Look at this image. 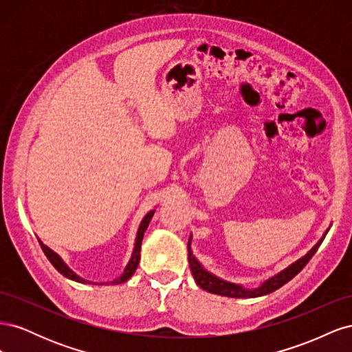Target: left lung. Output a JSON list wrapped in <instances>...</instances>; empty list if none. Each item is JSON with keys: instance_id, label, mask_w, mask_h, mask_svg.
Returning <instances> with one entry per match:
<instances>
[{"instance_id": "left-lung-1", "label": "left lung", "mask_w": 352, "mask_h": 352, "mask_svg": "<svg viewBox=\"0 0 352 352\" xmlns=\"http://www.w3.org/2000/svg\"><path fill=\"white\" fill-rule=\"evenodd\" d=\"M326 233H327V230H326ZM323 239H324V236L318 241L314 247L304 255L302 258L296 260L294 264L289 265V267H286L280 273L273 276V278L263 282L261 286L255 287V289H245V287H242L239 285L221 280V279L216 278V276L208 273L207 270H204V267H202V265L198 263V260L192 255V250H190V238L188 241V260H189L190 272H192V276H194L197 285L199 287H202L204 291L223 295V296H230V298H255V296H261V295H267L270 292H274L276 289H279L280 286H283L285 283L294 279L295 276L305 267L307 263L311 260V257L316 254L318 247L322 245Z\"/></svg>"}]
</instances>
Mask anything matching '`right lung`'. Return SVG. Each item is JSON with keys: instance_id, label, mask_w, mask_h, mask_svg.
Listing matches in <instances>:
<instances>
[{"instance_id": "add662e5", "label": "right lung", "mask_w": 352, "mask_h": 352, "mask_svg": "<svg viewBox=\"0 0 352 352\" xmlns=\"http://www.w3.org/2000/svg\"><path fill=\"white\" fill-rule=\"evenodd\" d=\"M153 216H154V210H151L150 212H146V216L142 219L141 225H140V229H138V235H136V242H135V248H133L132 258H131L129 263H127L123 274L120 276V278L114 279V280L111 282V285L123 283V282L129 280V279L132 278V274L135 273V270H136V267H138V264H140V258H141V243H142L144 233H145L148 225H150V221H151ZM39 243H41L42 251H44V254L47 255V258L50 260V263H51L52 265H54V267H56L63 276H66V278H69V279H72V280H76V282H79V283H88V280H85V279L79 278V276H78L76 273L72 272V270L67 267V265H66V263L63 261L54 251L50 250V248L47 247V245H44L41 241H39ZM101 285H102V283H101Z\"/></svg>"}]
</instances>
